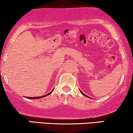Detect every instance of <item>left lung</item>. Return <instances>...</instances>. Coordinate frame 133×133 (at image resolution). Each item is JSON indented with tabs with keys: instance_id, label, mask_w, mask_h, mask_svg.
<instances>
[{
	"instance_id": "1",
	"label": "left lung",
	"mask_w": 133,
	"mask_h": 133,
	"mask_svg": "<svg viewBox=\"0 0 133 133\" xmlns=\"http://www.w3.org/2000/svg\"><path fill=\"white\" fill-rule=\"evenodd\" d=\"M80 92H81V94H82V95H83V96H86V97H89V98H91V97H88V96H87V95H85V94H84V93H83V92H82L81 91V90H80ZM91 99H92V98H91Z\"/></svg>"
}]
</instances>
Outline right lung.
<instances>
[{"label": "right lung", "mask_w": 133, "mask_h": 133, "mask_svg": "<svg viewBox=\"0 0 133 133\" xmlns=\"http://www.w3.org/2000/svg\"><path fill=\"white\" fill-rule=\"evenodd\" d=\"M54 90V88L50 92H49L48 94H46V95H44V96H39V97H26V98H27V99H40V98L44 97H45V96H47L50 95V94H51L52 92V91H53Z\"/></svg>", "instance_id": "obj_1"}]
</instances>
